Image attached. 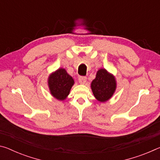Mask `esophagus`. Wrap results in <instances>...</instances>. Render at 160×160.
<instances>
[{"instance_id": "esophagus-1", "label": "esophagus", "mask_w": 160, "mask_h": 160, "mask_svg": "<svg viewBox=\"0 0 160 160\" xmlns=\"http://www.w3.org/2000/svg\"><path fill=\"white\" fill-rule=\"evenodd\" d=\"M78 81L80 84H85L87 81V78L85 76H80L78 78Z\"/></svg>"}]
</instances>
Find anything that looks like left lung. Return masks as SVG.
Here are the masks:
<instances>
[{"label":"left lung","mask_w":160,"mask_h":160,"mask_svg":"<svg viewBox=\"0 0 160 160\" xmlns=\"http://www.w3.org/2000/svg\"><path fill=\"white\" fill-rule=\"evenodd\" d=\"M94 97L99 102H106L111 98L116 90L114 78L105 69H100L97 72L96 78L91 84Z\"/></svg>","instance_id":"1"}]
</instances>
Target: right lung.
<instances>
[{"label": "right lung", "mask_w": 160, "mask_h": 160, "mask_svg": "<svg viewBox=\"0 0 160 160\" xmlns=\"http://www.w3.org/2000/svg\"><path fill=\"white\" fill-rule=\"evenodd\" d=\"M73 84V79L63 68L58 69L48 78V87L51 93L59 100L66 98Z\"/></svg>", "instance_id": "obj_1"}]
</instances>
